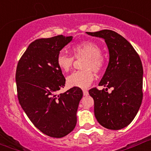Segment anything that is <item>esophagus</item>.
<instances>
[{"mask_svg":"<svg viewBox=\"0 0 151 151\" xmlns=\"http://www.w3.org/2000/svg\"><path fill=\"white\" fill-rule=\"evenodd\" d=\"M83 94L84 96H86V95H89V92H88L87 89H83Z\"/></svg>","mask_w":151,"mask_h":151,"instance_id":"obj_1","label":"esophagus"}]
</instances>
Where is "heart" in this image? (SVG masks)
Segmentation results:
<instances>
[{
	"label": "heart",
	"instance_id": "1",
	"mask_svg": "<svg viewBox=\"0 0 151 151\" xmlns=\"http://www.w3.org/2000/svg\"><path fill=\"white\" fill-rule=\"evenodd\" d=\"M72 51L76 59L85 57L83 64V70L75 71L67 78V82L70 86L86 88L94 79L92 70L96 73L101 72L105 65V60L101 55V47L93 42L85 41L73 46ZM73 56L61 50L56 57L58 67L64 72H68L74 62Z\"/></svg>",
	"mask_w": 151,
	"mask_h": 151
}]
</instances>
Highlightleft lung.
Instances as JSON below:
<instances>
[{
    "mask_svg": "<svg viewBox=\"0 0 151 151\" xmlns=\"http://www.w3.org/2000/svg\"><path fill=\"white\" fill-rule=\"evenodd\" d=\"M105 40L109 62L99 86L89 89L94 99V112L98 123L108 129L119 130L131 123L142 101L143 68L139 56L123 37L111 30L86 32ZM113 88L111 93L106 91Z\"/></svg>",
    "mask_w": 151,
    "mask_h": 151,
    "instance_id": "left-lung-1",
    "label": "left lung"
}]
</instances>
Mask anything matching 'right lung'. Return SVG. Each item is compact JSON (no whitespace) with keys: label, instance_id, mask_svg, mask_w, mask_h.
<instances>
[{"label":"right lung","instance_id":"obj_1","mask_svg":"<svg viewBox=\"0 0 151 151\" xmlns=\"http://www.w3.org/2000/svg\"><path fill=\"white\" fill-rule=\"evenodd\" d=\"M73 37L58 35L36 40L28 45L16 70L17 98L31 123L50 137L61 138L76 127L81 88H71L57 95L65 78L56 64L61 50Z\"/></svg>","mask_w":151,"mask_h":151}]
</instances>
